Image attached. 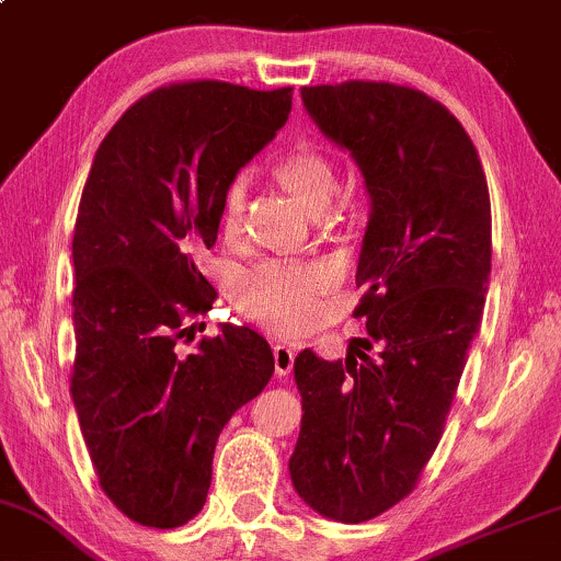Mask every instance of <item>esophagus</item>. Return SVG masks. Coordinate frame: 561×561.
I'll list each match as a JSON object with an SVG mask.
<instances>
[{
	"label": "esophagus",
	"mask_w": 561,
	"mask_h": 561,
	"mask_svg": "<svg viewBox=\"0 0 561 561\" xmlns=\"http://www.w3.org/2000/svg\"><path fill=\"white\" fill-rule=\"evenodd\" d=\"M273 358H275V375L278 377H286L288 371L294 369V358H296V351L291 345H273Z\"/></svg>",
	"instance_id": "esophagus-1"
}]
</instances>
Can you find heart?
<instances>
[{
	"instance_id": "obj_1",
	"label": "heart",
	"mask_w": 561,
	"mask_h": 561,
	"mask_svg": "<svg viewBox=\"0 0 561 561\" xmlns=\"http://www.w3.org/2000/svg\"><path fill=\"white\" fill-rule=\"evenodd\" d=\"M283 182L309 210L328 207L337 190L333 163L314 148L294 150L280 163ZM247 205V176H237L226 186L220 199L218 224L226 239L241 231ZM335 273L328 262L299 260H262L241 270L233 280V301L244 314L278 333H296L314 322L320 296L328 291Z\"/></svg>"
}]
</instances>
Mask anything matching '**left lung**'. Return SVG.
<instances>
[{
  "label": "left lung",
  "instance_id": "left-lung-1",
  "mask_svg": "<svg viewBox=\"0 0 561 561\" xmlns=\"http://www.w3.org/2000/svg\"><path fill=\"white\" fill-rule=\"evenodd\" d=\"M301 101L364 176L354 314L377 356H296L288 471L314 513L364 523L413 492L439 445L489 291L492 205L471 137L421 90L351 80L301 88Z\"/></svg>",
  "mask_w": 561,
  "mask_h": 561
}]
</instances>
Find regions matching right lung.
I'll use <instances>...</instances> for the list:
<instances>
[{
    "label": "right lung",
    "instance_id": "right-lung-1",
    "mask_svg": "<svg viewBox=\"0 0 561 561\" xmlns=\"http://www.w3.org/2000/svg\"><path fill=\"white\" fill-rule=\"evenodd\" d=\"M291 90L197 80L137 101L95 150L72 239V403L101 489L129 520L203 510L218 434L275 371L267 341L224 324L190 356L184 322L216 288L197 270L226 186L291 114Z\"/></svg>",
    "mask_w": 561,
    "mask_h": 561
}]
</instances>
